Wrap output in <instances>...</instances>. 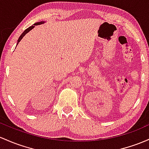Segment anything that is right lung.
I'll list each match as a JSON object with an SVG mask.
<instances>
[{"mask_svg":"<svg viewBox=\"0 0 149 149\" xmlns=\"http://www.w3.org/2000/svg\"><path fill=\"white\" fill-rule=\"evenodd\" d=\"M45 22H46L45 21H41V22H36V23L34 24V25H32V26H30V27H28V28H27V29H26L25 30H24V32H22V35H21L20 36H19V39H18V40H17V45H18V43H19V42H20L21 40H22V39L23 38V37H24V36L26 34H27V33H28V32H29V31H30V30H32V29H33L34 27H35V25H39V24H44V23H45Z\"/></svg>","mask_w":149,"mask_h":149,"instance_id":"1","label":"right lung"}]
</instances>
